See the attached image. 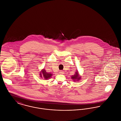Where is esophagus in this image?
<instances>
[{"instance_id": "34e87169", "label": "esophagus", "mask_w": 121, "mask_h": 121, "mask_svg": "<svg viewBox=\"0 0 121 121\" xmlns=\"http://www.w3.org/2000/svg\"><path fill=\"white\" fill-rule=\"evenodd\" d=\"M59 73H60V74H63V71H62V70H61V71H60V72H59Z\"/></svg>"}]
</instances>
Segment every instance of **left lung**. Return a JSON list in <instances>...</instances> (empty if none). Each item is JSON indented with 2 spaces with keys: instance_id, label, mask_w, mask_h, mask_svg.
Listing matches in <instances>:
<instances>
[{
  "instance_id": "obj_1",
  "label": "left lung",
  "mask_w": 121,
  "mask_h": 121,
  "mask_svg": "<svg viewBox=\"0 0 121 121\" xmlns=\"http://www.w3.org/2000/svg\"><path fill=\"white\" fill-rule=\"evenodd\" d=\"M78 72H76V73H75L74 75L73 76L71 77L72 79H73L74 81H75V79H77V80H79L80 79L81 77H79L78 76Z\"/></svg>"
}]
</instances>
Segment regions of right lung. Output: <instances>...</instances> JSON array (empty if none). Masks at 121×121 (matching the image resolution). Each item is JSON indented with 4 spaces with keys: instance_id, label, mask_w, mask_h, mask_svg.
Here are the masks:
<instances>
[{
    "instance_id": "obj_1",
    "label": "right lung",
    "mask_w": 121,
    "mask_h": 121,
    "mask_svg": "<svg viewBox=\"0 0 121 121\" xmlns=\"http://www.w3.org/2000/svg\"><path fill=\"white\" fill-rule=\"evenodd\" d=\"M40 76L41 78H44L45 79H48L52 76V74L50 73H47L44 69L42 70L41 71V72L40 73Z\"/></svg>"
}]
</instances>
